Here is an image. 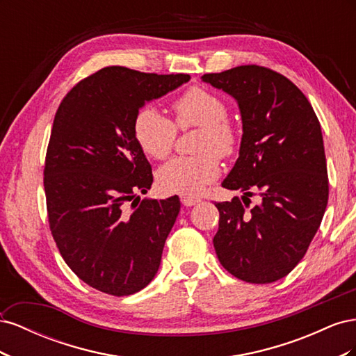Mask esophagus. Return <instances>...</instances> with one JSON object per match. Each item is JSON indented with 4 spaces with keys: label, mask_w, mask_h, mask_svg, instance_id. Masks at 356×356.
<instances>
[{
    "label": "esophagus",
    "mask_w": 356,
    "mask_h": 356,
    "mask_svg": "<svg viewBox=\"0 0 356 356\" xmlns=\"http://www.w3.org/2000/svg\"><path fill=\"white\" fill-rule=\"evenodd\" d=\"M202 199L200 197H193V196H181V202L184 207H193V204L199 203Z\"/></svg>",
    "instance_id": "34e87169"
}]
</instances>
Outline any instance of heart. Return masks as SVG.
<instances>
[{
    "instance_id": "1",
    "label": "heart",
    "mask_w": 356,
    "mask_h": 356,
    "mask_svg": "<svg viewBox=\"0 0 356 356\" xmlns=\"http://www.w3.org/2000/svg\"><path fill=\"white\" fill-rule=\"evenodd\" d=\"M175 122L153 106L139 110L132 132L143 153L156 160L166 159L177 141V129L200 127L196 156H179L157 172V182L166 193L196 196L220 175V160L232 157L239 147V134L229 120L227 105L208 89L190 88L174 102Z\"/></svg>"
}]
</instances>
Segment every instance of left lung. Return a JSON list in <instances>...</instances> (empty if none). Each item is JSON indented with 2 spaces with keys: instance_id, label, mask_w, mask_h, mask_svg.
Here are the masks:
<instances>
[{
  "instance_id": "left-lung-1",
  "label": "left lung",
  "mask_w": 356,
  "mask_h": 356,
  "mask_svg": "<svg viewBox=\"0 0 356 356\" xmlns=\"http://www.w3.org/2000/svg\"><path fill=\"white\" fill-rule=\"evenodd\" d=\"M202 80L238 101L243 126L239 159L222 181L243 196L215 204V252L241 281L275 282L305 257L328 203L319 120L305 93L270 68L241 65Z\"/></svg>"
}]
</instances>
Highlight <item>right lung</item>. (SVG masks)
<instances>
[{"label":"right lung","mask_w":356,"mask_h":356,"mask_svg":"<svg viewBox=\"0 0 356 356\" xmlns=\"http://www.w3.org/2000/svg\"><path fill=\"white\" fill-rule=\"evenodd\" d=\"M190 80L106 67L62 99L47 145L44 191L53 239L83 282L123 297L145 288L179 212V199L139 200L153 172L132 123L139 108Z\"/></svg>","instance_id":"1"}]
</instances>
